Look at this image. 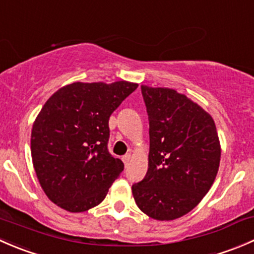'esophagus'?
<instances>
[{
    "label": "esophagus",
    "instance_id": "34e87169",
    "mask_svg": "<svg viewBox=\"0 0 254 254\" xmlns=\"http://www.w3.org/2000/svg\"><path fill=\"white\" fill-rule=\"evenodd\" d=\"M123 161H124L125 166H127V165H129L130 161H131V155H130V153H127V155H125L124 157H123Z\"/></svg>",
    "mask_w": 254,
    "mask_h": 254
}]
</instances>
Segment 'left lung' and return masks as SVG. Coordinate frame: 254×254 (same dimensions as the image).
<instances>
[{"mask_svg":"<svg viewBox=\"0 0 254 254\" xmlns=\"http://www.w3.org/2000/svg\"><path fill=\"white\" fill-rule=\"evenodd\" d=\"M150 124L145 178L131 187L136 205L160 221L188 214L211 188L221 147L214 119L184 94L141 86Z\"/></svg>","mask_w":254,"mask_h":254,"instance_id":"8db88e82","label":"left lung"}]
</instances>
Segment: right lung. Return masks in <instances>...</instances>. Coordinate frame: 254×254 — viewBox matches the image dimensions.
I'll use <instances>...</instances> for the list:
<instances>
[{"label":"right lung","instance_id":"obj_1","mask_svg":"<svg viewBox=\"0 0 254 254\" xmlns=\"http://www.w3.org/2000/svg\"><path fill=\"white\" fill-rule=\"evenodd\" d=\"M139 84H66L42 108L32 129L30 150L47 196L70 212L87 211L106 198L124 163L108 151L109 118Z\"/></svg>","mask_w":254,"mask_h":254}]
</instances>
